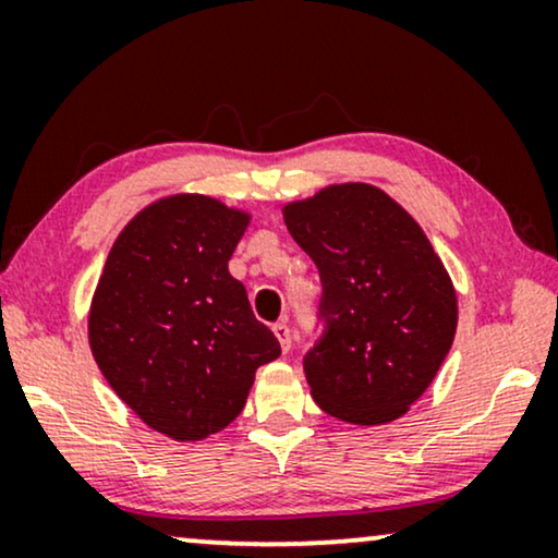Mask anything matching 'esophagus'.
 Returning a JSON list of instances; mask_svg holds the SVG:
<instances>
[{
	"instance_id": "obj_1",
	"label": "esophagus",
	"mask_w": 558,
	"mask_h": 558,
	"mask_svg": "<svg viewBox=\"0 0 558 558\" xmlns=\"http://www.w3.org/2000/svg\"><path fill=\"white\" fill-rule=\"evenodd\" d=\"M274 335H277L281 350H284V353H287V350L292 348V332H289L287 323H277V325H274Z\"/></svg>"
}]
</instances>
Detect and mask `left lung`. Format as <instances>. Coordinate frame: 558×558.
I'll return each instance as SVG.
<instances>
[{
	"label": "left lung",
	"mask_w": 558,
	"mask_h": 558,
	"mask_svg": "<svg viewBox=\"0 0 558 558\" xmlns=\"http://www.w3.org/2000/svg\"><path fill=\"white\" fill-rule=\"evenodd\" d=\"M323 281V335L304 355L317 407L350 424L407 414L457 330V296L429 239L384 190L350 182L284 208Z\"/></svg>",
	"instance_id": "8db88e82"
}]
</instances>
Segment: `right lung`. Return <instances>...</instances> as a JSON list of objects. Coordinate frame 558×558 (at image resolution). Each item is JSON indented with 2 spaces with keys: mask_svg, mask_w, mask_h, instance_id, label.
<instances>
[{
  "mask_svg": "<svg viewBox=\"0 0 558 558\" xmlns=\"http://www.w3.org/2000/svg\"><path fill=\"white\" fill-rule=\"evenodd\" d=\"M246 226V213L213 197H165L119 233L98 279V368L144 424L178 441L226 429L258 365L281 353L228 271Z\"/></svg>",
  "mask_w": 558,
  "mask_h": 558,
  "instance_id": "obj_1",
  "label": "right lung"
}]
</instances>
